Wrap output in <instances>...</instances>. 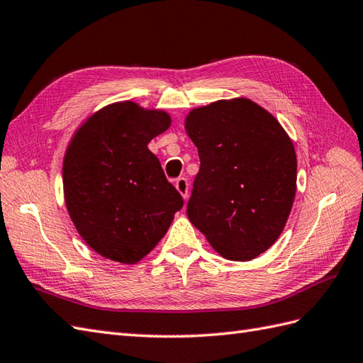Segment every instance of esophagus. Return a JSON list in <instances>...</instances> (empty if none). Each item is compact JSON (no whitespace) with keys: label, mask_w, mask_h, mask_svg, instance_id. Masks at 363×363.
Instances as JSON below:
<instances>
[{"label":"esophagus","mask_w":363,"mask_h":363,"mask_svg":"<svg viewBox=\"0 0 363 363\" xmlns=\"http://www.w3.org/2000/svg\"><path fill=\"white\" fill-rule=\"evenodd\" d=\"M174 187H176V190H178L182 194L184 199L189 198V181L187 179H185V178H178V179H176V182H174Z\"/></svg>","instance_id":"34e87169"}]
</instances>
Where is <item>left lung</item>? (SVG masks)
Here are the masks:
<instances>
[{
  "label": "left lung",
  "mask_w": 363,
  "mask_h": 363,
  "mask_svg": "<svg viewBox=\"0 0 363 363\" xmlns=\"http://www.w3.org/2000/svg\"><path fill=\"white\" fill-rule=\"evenodd\" d=\"M185 130L199 153L187 215L230 261H252L281 236L296 194L291 139L256 102L236 98L191 110Z\"/></svg>",
  "instance_id": "8db88e82"
}]
</instances>
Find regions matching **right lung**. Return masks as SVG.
Returning <instances> with one entry per match:
<instances>
[{"label":"right lung","mask_w":363,"mask_h":363,"mask_svg":"<svg viewBox=\"0 0 363 363\" xmlns=\"http://www.w3.org/2000/svg\"><path fill=\"white\" fill-rule=\"evenodd\" d=\"M169 127L165 111L125 101L96 111L73 136L62 165L64 198L78 233L101 256L141 261L182 208L147 147Z\"/></svg>","instance_id":"right-lung-1"}]
</instances>
